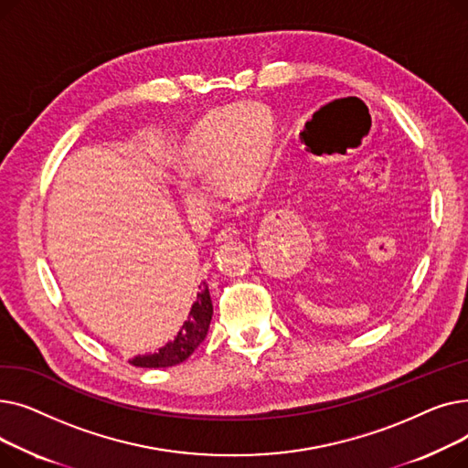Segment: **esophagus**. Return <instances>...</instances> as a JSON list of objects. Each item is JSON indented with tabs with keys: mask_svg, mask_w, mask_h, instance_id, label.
<instances>
[{
	"mask_svg": "<svg viewBox=\"0 0 468 468\" xmlns=\"http://www.w3.org/2000/svg\"><path fill=\"white\" fill-rule=\"evenodd\" d=\"M240 237V231L237 228H226L221 229L218 235H216V242L221 244V242H228V240H233V239H239Z\"/></svg>",
	"mask_w": 468,
	"mask_h": 468,
	"instance_id": "34e87169",
	"label": "esophagus"
}]
</instances>
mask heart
<instances>
[{
  "label": "heart",
  "mask_w": 468,
  "mask_h": 468,
  "mask_svg": "<svg viewBox=\"0 0 468 468\" xmlns=\"http://www.w3.org/2000/svg\"><path fill=\"white\" fill-rule=\"evenodd\" d=\"M277 159L275 119L261 104L216 108L205 113L180 140L175 166L186 205L201 203L193 182L214 180L229 199H249L267 182Z\"/></svg>",
  "instance_id": "obj_1"
}]
</instances>
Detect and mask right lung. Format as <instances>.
I'll use <instances>...</instances> for the list:
<instances>
[{
	"instance_id": "1",
	"label": "right lung",
	"mask_w": 468,
	"mask_h": 468,
	"mask_svg": "<svg viewBox=\"0 0 468 468\" xmlns=\"http://www.w3.org/2000/svg\"><path fill=\"white\" fill-rule=\"evenodd\" d=\"M212 321V302L208 286L203 282L197 292V302L191 305V311L182 324L176 337L168 341L165 347H161L157 353L134 356L129 362L138 367H168L184 362L193 351L201 346L203 339L207 337L208 326Z\"/></svg>"
}]
</instances>
